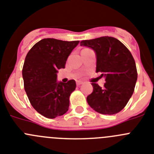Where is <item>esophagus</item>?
Listing matches in <instances>:
<instances>
[{
	"label": "esophagus",
	"mask_w": 154,
	"mask_h": 154,
	"mask_svg": "<svg viewBox=\"0 0 154 154\" xmlns=\"http://www.w3.org/2000/svg\"><path fill=\"white\" fill-rule=\"evenodd\" d=\"M81 84H83V81H80V80H77V86H80Z\"/></svg>",
	"instance_id": "esophagus-1"
}]
</instances>
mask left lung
I'll return each mask as SVG.
<instances>
[{"instance_id":"1","label":"left lung","mask_w":154,"mask_h":154,"mask_svg":"<svg viewBox=\"0 0 154 154\" xmlns=\"http://www.w3.org/2000/svg\"><path fill=\"white\" fill-rule=\"evenodd\" d=\"M91 48L97 58L96 72L104 77V87L92 83L93 92L87 97L88 104L102 114H115L131 99L137 80L134 59L129 50L114 37H98L80 42Z\"/></svg>"}]
</instances>
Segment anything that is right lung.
Masks as SVG:
<instances>
[{"mask_svg":"<svg viewBox=\"0 0 154 154\" xmlns=\"http://www.w3.org/2000/svg\"><path fill=\"white\" fill-rule=\"evenodd\" d=\"M78 41L44 38L29 51L23 63L24 89L33 107L47 118L62 116L68 110L70 95L76 88L74 80L57 81L58 70L64 68Z\"/></svg>","mask_w":154,"mask_h":154,"instance_id":"obj_1","label":"right lung"}]
</instances>
